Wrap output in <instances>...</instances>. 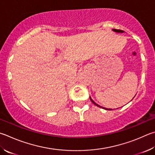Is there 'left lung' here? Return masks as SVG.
<instances>
[{
    "label": "left lung",
    "instance_id": "8db88e82",
    "mask_svg": "<svg viewBox=\"0 0 155 155\" xmlns=\"http://www.w3.org/2000/svg\"><path fill=\"white\" fill-rule=\"evenodd\" d=\"M112 31H114V32H117V33H123V32H124V31H123V30H117V29H112ZM90 97V100H91V101L93 102V104H95V106L100 107V108H103V109L107 110H112V109H110V108H104V107H102V106H100V105L97 104L95 103V102H94V101L91 99V97Z\"/></svg>",
    "mask_w": 155,
    "mask_h": 155
}]
</instances>
